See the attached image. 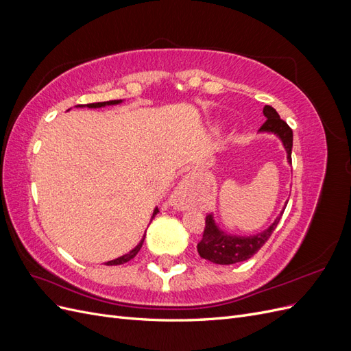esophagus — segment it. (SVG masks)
<instances>
[{"label":"esophagus","instance_id":"1","mask_svg":"<svg viewBox=\"0 0 351 351\" xmlns=\"http://www.w3.org/2000/svg\"><path fill=\"white\" fill-rule=\"evenodd\" d=\"M196 197V182L192 176L184 177L171 195V204L177 209H184Z\"/></svg>","mask_w":351,"mask_h":351}]
</instances>
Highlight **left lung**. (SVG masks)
Here are the masks:
<instances>
[{
	"mask_svg": "<svg viewBox=\"0 0 351 351\" xmlns=\"http://www.w3.org/2000/svg\"><path fill=\"white\" fill-rule=\"evenodd\" d=\"M263 115L267 121L262 124L259 133H272L282 142L287 152V161L291 164V147H293V130L284 120L280 119L278 112L269 105L263 107ZM287 206V205H285ZM275 218L272 224L262 232L253 236H232L222 231L214 219V215H208L205 219V230L202 240L197 243V252L200 258L218 265H232L250 259L267 241L284 214V209Z\"/></svg>",
	"mask_w": 351,
	"mask_h": 351,
	"instance_id": "1",
	"label": "left lung"
}]
</instances>
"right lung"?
I'll return each mask as SVG.
<instances>
[{"mask_svg":"<svg viewBox=\"0 0 351 351\" xmlns=\"http://www.w3.org/2000/svg\"><path fill=\"white\" fill-rule=\"evenodd\" d=\"M123 101L121 99H117V101H107V102H95V104H88V105H77V107H88V108H102V107H107V105H117V104H121ZM158 208H155V210H154V214H152V219H154V217L158 214ZM146 236V234H145ZM145 236H143V239L141 240V243L137 244V246L133 249V250H130L129 253H125V254H123V256H120V258H117V259H112V261H108V262H105V265H108V267H111V265H123V263H125V262H129L130 259H133L137 253H139V250H141V247H142V244H143V240H145Z\"/></svg>","mask_w":351,"mask_h":351,"instance_id":"obj_1","label":"right lung"}]
</instances>
